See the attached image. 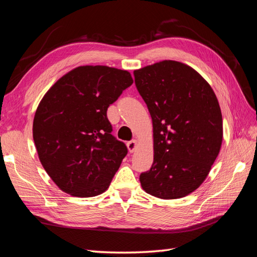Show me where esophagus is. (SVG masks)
Here are the masks:
<instances>
[{
    "instance_id": "esophagus-1",
    "label": "esophagus",
    "mask_w": 257,
    "mask_h": 257,
    "mask_svg": "<svg viewBox=\"0 0 257 257\" xmlns=\"http://www.w3.org/2000/svg\"><path fill=\"white\" fill-rule=\"evenodd\" d=\"M137 140H133V141H129V142H127V148H128V150H129V152L130 153H134L135 151H136V149H137Z\"/></svg>"
}]
</instances>
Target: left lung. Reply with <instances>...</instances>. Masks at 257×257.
Here are the masks:
<instances>
[{"instance_id":"left-lung-1","label":"left lung","mask_w":257,"mask_h":257,"mask_svg":"<svg viewBox=\"0 0 257 257\" xmlns=\"http://www.w3.org/2000/svg\"><path fill=\"white\" fill-rule=\"evenodd\" d=\"M153 121L154 163L141 173L146 193L178 199L206 180L221 150L223 119L208 82L188 65L164 60L134 72Z\"/></svg>"}]
</instances>
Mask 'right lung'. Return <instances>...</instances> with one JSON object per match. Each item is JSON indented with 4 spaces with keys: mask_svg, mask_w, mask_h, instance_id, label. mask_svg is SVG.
Wrapping results in <instances>:
<instances>
[{
    "mask_svg": "<svg viewBox=\"0 0 257 257\" xmlns=\"http://www.w3.org/2000/svg\"><path fill=\"white\" fill-rule=\"evenodd\" d=\"M134 79L124 70L83 65L59 78L36 108L33 140L44 169L64 193L93 197L108 188L127 155L106 111Z\"/></svg>",
    "mask_w": 257,
    "mask_h": 257,
    "instance_id": "right-lung-1",
    "label": "right lung"
}]
</instances>
